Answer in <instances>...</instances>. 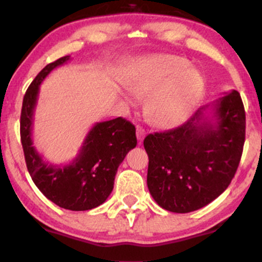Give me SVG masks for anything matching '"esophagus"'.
Here are the masks:
<instances>
[{
	"mask_svg": "<svg viewBox=\"0 0 262 262\" xmlns=\"http://www.w3.org/2000/svg\"><path fill=\"white\" fill-rule=\"evenodd\" d=\"M144 137H145V129L141 127H137V138L139 140V143L144 140Z\"/></svg>",
	"mask_w": 262,
	"mask_h": 262,
	"instance_id": "obj_1",
	"label": "esophagus"
}]
</instances>
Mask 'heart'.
<instances>
[{"label": "heart", "instance_id": "heart-1", "mask_svg": "<svg viewBox=\"0 0 262 262\" xmlns=\"http://www.w3.org/2000/svg\"><path fill=\"white\" fill-rule=\"evenodd\" d=\"M134 95L145 96L146 116L155 125L170 128L185 122L202 97V74L189 66L187 59L167 54L146 56L135 62L125 80ZM124 100L135 104L133 96L124 93Z\"/></svg>", "mask_w": 262, "mask_h": 262}]
</instances>
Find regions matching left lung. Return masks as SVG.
I'll return each mask as SVG.
<instances>
[{
    "label": "left lung",
    "instance_id": "8db88e82",
    "mask_svg": "<svg viewBox=\"0 0 262 262\" xmlns=\"http://www.w3.org/2000/svg\"><path fill=\"white\" fill-rule=\"evenodd\" d=\"M245 141V111L231 90L198 108L180 127L149 134L148 188L161 208L197 210L214 201L235 175Z\"/></svg>",
    "mask_w": 262,
    "mask_h": 262
}]
</instances>
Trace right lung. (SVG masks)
<instances>
[{
  "label": "right lung",
  "instance_id": "right-lung-1",
  "mask_svg": "<svg viewBox=\"0 0 262 262\" xmlns=\"http://www.w3.org/2000/svg\"><path fill=\"white\" fill-rule=\"evenodd\" d=\"M70 55L48 64L33 80L23 98L20 140L27 169L33 182L48 200L70 210H89L106 202L114 185L118 166L129 150L137 146L135 127L122 117L96 123L87 133L76 158L68 164L44 160L33 145V117L39 86L54 69L66 64Z\"/></svg>",
  "mask_w": 262,
  "mask_h": 262
}]
</instances>
